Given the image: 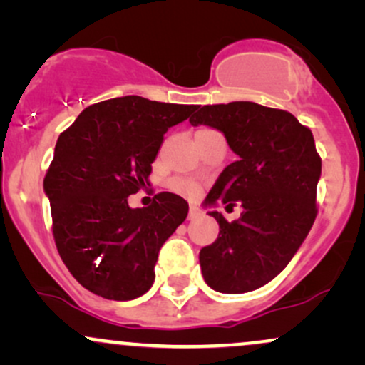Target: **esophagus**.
<instances>
[{
  "mask_svg": "<svg viewBox=\"0 0 365 365\" xmlns=\"http://www.w3.org/2000/svg\"><path fill=\"white\" fill-rule=\"evenodd\" d=\"M200 215V209L197 206H190L188 207V220H195L197 216Z\"/></svg>",
  "mask_w": 365,
  "mask_h": 365,
  "instance_id": "34e87169",
  "label": "esophagus"
}]
</instances>
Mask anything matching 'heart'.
I'll return each mask as SVG.
<instances>
[{"instance_id": "1", "label": "heart", "mask_w": 365, "mask_h": 365, "mask_svg": "<svg viewBox=\"0 0 365 365\" xmlns=\"http://www.w3.org/2000/svg\"><path fill=\"white\" fill-rule=\"evenodd\" d=\"M209 128H200L199 132H207ZM170 188L173 192H177V194L183 195V197H197L200 194V183L194 182V180L190 178H182V177H177V178H171L170 180Z\"/></svg>"}]
</instances>
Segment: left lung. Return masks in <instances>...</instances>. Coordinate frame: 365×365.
I'll return each mask as SVG.
<instances>
[{
    "label": "left lung",
    "instance_id": "left-lung-1",
    "mask_svg": "<svg viewBox=\"0 0 365 365\" xmlns=\"http://www.w3.org/2000/svg\"><path fill=\"white\" fill-rule=\"evenodd\" d=\"M194 111L190 123L223 132L238 156L204 206L244 207L232 223L221 212H209L220 223V235L200 249V269L212 290L252 292L282 273L311 232L321 158L311 130L284 110L235 101Z\"/></svg>",
    "mask_w": 365,
    "mask_h": 365
}]
</instances>
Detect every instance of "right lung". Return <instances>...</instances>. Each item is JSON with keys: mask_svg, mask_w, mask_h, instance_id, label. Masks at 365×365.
I'll return each mask as SVG.
<instances>
[{"mask_svg": "<svg viewBox=\"0 0 365 365\" xmlns=\"http://www.w3.org/2000/svg\"><path fill=\"white\" fill-rule=\"evenodd\" d=\"M192 108L140 96L108 99L86 108L58 137L44 177L54 244L73 278L103 299L144 295L159 249L185 221L188 204L177 194L161 192L137 209L127 197L149 185L165 133Z\"/></svg>", "mask_w": 365, "mask_h": 365, "instance_id": "right-lung-1", "label": "right lung"}]
</instances>
